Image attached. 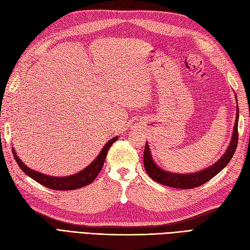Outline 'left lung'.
Here are the masks:
<instances>
[{
    "instance_id": "8db88e82",
    "label": "left lung",
    "mask_w": 250,
    "mask_h": 250,
    "mask_svg": "<svg viewBox=\"0 0 250 250\" xmlns=\"http://www.w3.org/2000/svg\"><path fill=\"white\" fill-rule=\"evenodd\" d=\"M238 113H236V120L233 127V135L231 143H230L228 149L223 157L217 161L214 165L210 166L209 168L203 171L196 172V173L191 174H176L171 173V172L164 171L161 168H158L155 165L154 161L152 159L150 149L148 144H146L145 152H144V166L146 171V173L152 178L153 181L159 183L166 186L173 187L177 189H192L198 186H202L205 183L210 181L211 178L214 177L217 173L226 167L227 164L231 161V158L234 154L236 146H238L239 140V132H238V124H239V107Z\"/></svg>"
}]
</instances>
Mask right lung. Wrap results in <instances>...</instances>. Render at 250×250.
I'll return each instance as SVG.
<instances>
[{
	"mask_svg": "<svg viewBox=\"0 0 250 250\" xmlns=\"http://www.w3.org/2000/svg\"><path fill=\"white\" fill-rule=\"evenodd\" d=\"M117 138L118 137L116 136L112 138L111 140H108L104 148H102L100 154L96 157V159L91 165H88L86 168H84V170L80 171L79 173L77 174L64 176V177L49 176V175L42 174V173H39V172L31 170L20 161V158L17 156L15 150H12V153H14V157L16 159V162L18 163L19 167L21 168V170L25 174H27L36 182L53 190H61V191L74 190V189H79V188L84 187L86 185L94 182L95 178L97 177L99 172L101 171V168L104 167L108 149H110L111 146L116 142Z\"/></svg>",
	"mask_w": 250,
	"mask_h": 250,
	"instance_id": "obj_1",
	"label": "right lung"
}]
</instances>
